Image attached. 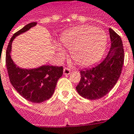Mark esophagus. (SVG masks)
<instances>
[{
	"mask_svg": "<svg viewBox=\"0 0 134 134\" xmlns=\"http://www.w3.org/2000/svg\"><path fill=\"white\" fill-rule=\"evenodd\" d=\"M71 73V71L68 68H64L63 69V74L65 75H69V74H70Z\"/></svg>",
	"mask_w": 134,
	"mask_h": 134,
	"instance_id": "34e87169",
	"label": "esophagus"
}]
</instances>
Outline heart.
Wrapping results in <instances>:
<instances>
[{"label": "heart", "instance_id": "heart-1", "mask_svg": "<svg viewBox=\"0 0 134 134\" xmlns=\"http://www.w3.org/2000/svg\"><path fill=\"white\" fill-rule=\"evenodd\" d=\"M63 46L71 51L73 60L81 67L91 66L103 55L107 44V37L102 30L92 25H85L69 30L60 37ZM60 57L65 55L59 48Z\"/></svg>", "mask_w": 134, "mask_h": 134}]
</instances>
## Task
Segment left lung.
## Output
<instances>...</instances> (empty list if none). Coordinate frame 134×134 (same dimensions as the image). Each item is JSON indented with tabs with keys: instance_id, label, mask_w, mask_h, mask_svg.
<instances>
[{
	"instance_id": "obj_1",
	"label": "left lung",
	"mask_w": 134,
	"mask_h": 134,
	"mask_svg": "<svg viewBox=\"0 0 134 134\" xmlns=\"http://www.w3.org/2000/svg\"><path fill=\"white\" fill-rule=\"evenodd\" d=\"M111 45L108 54L96 65L80 71L81 80L76 86L79 94L88 100L106 96L118 81L124 62V51L121 37L109 28Z\"/></svg>"
}]
</instances>
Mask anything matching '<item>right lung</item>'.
Returning a JSON list of instances; mask_svg holds the SVG:
<instances>
[{
    "label": "right lung",
    "instance_id": "right-lung-1",
    "mask_svg": "<svg viewBox=\"0 0 134 134\" xmlns=\"http://www.w3.org/2000/svg\"><path fill=\"white\" fill-rule=\"evenodd\" d=\"M36 24V22H32L14 34L7 48L6 65L11 83L17 92L27 100L40 103L53 96L58 80L63 73V67L42 65L38 68L22 69L16 65L11 56L13 40Z\"/></svg>",
    "mask_w": 134,
    "mask_h": 134
}]
</instances>
